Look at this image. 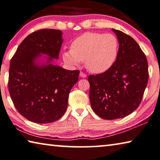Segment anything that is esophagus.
<instances>
[{"instance_id": "obj_1", "label": "esophagus", "mask_w": 160, "mask_h": 160, "mask_svg": "<svg viewBox=\"0 0 160 160\" xmlns=\"http://www.w3.org/2000/svg\"><path fill=\"white\" fill-rule=\"evenodd\" d=\"M79 75H80V77H82V78H86V74H85L84 73H83V72H80Z\"/></svg>"}]
</instances>
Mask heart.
Here are the masks:
<instances>
[{"label": "heart", "instance_id": "b5f03b06", "mask_svg": "<svg viewBox=\"0 0 160 160\" xmlns=\"http://www.w3.org/2000/svg\"><path fill=\"white\" fill-rule=\"evenodd\" d=\"M119 42L112 34L86 32L73 41L71 50L63 53L64 61L72 66H78L85 61L88 71L101 74L109 70L118 56Z\"/></svg>", "mask_w": 160, "mask_h": 160}]
</instances>
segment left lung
<instances>
[{"instance_id": "1", "label": "left lung", "mask_w": 160, "mask_h": 160, "mask_svg": "<svg viewBox=\"0 0 160 160\" xmlns=\"http://www.w3.org/2000/svg\"><path fill=\"white\" fill-rule=\"evenodd\" d=\"M119 42L118 56L109 70L88 77L93 111L101 118H122L135 111L148 82V64L140 47L131 37L112 29Z\"/></svg>"}]
</instances>
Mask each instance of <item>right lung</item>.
<instances>
[{"instance_id": "1", "label": "right lung", "mask_w": 160, "mask_h": 160, "mask_svg": "<svg viewBox=\"0 0 160 160\" xmlns=\"http://www.w3.org/2000/svg\"><path fill=\"white\" fill-rule=\"evenodd\" d=\"M63 42L62 32L44 29L31 33L10 60V96L18 111L30 121L49 123L59 120L67 108L69 94L79 71L54 64Z\"/></svg>"}]
</instances>
